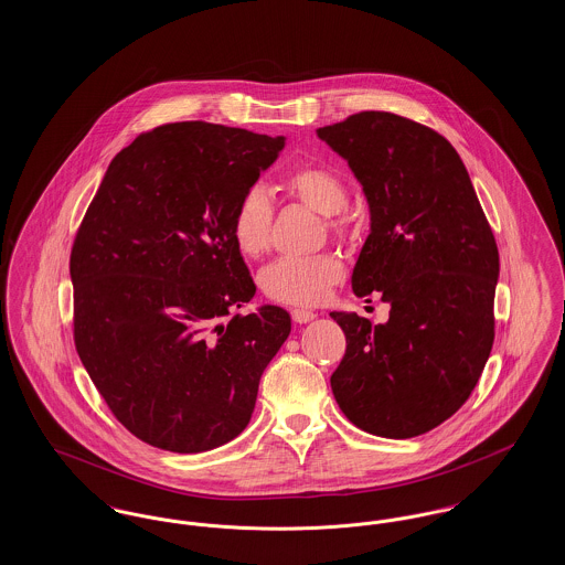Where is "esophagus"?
Masks as SVG:
<instances>
[{"label":"esophagus","mask_w":565,"mask_h":565,"mask_svg":"<svg viewBox=\"0 0 565 565\" xmlns=\"http://www.w3.org/2000/svg\"><path fill=\"white\" fill-rule=\"evenodd\" d=\"M290 316H292V320H295L296 323H307L311 322V320H316V313L309 311V309H292Z\"/></svg>","instance_id":"1"}]
</instances>
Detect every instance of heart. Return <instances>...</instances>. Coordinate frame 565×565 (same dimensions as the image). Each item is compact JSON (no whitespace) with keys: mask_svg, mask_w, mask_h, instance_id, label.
Segmentation results:
<instances>
[{"mask_svg":"<svg viewBox=\"0 0 565 565\" xmlns=\"http://www.w3.org/2000/svg\"><path fill=\"white\" fill-rule=\"evenodd\" d=\"M279 184L288 196L326 215V226L334 237H358L360 224L343 212L350 203V189L339 171L326 164L302 162L288 169ZM273 217L275 207L265 190H247L239 199L231 222V237L245 258H260L269 249ZM343 277V260L337 254L322 252L275 260L263 270L260 286L270 300L295 307H316Z\"/></svg>","mask_w":565,"mask_h":565,"instance_id":"1","label":"heart"}]
</instances>
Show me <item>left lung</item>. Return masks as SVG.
Wrapping results in <instances>:
<instances>
[{"label":"left lung","mask_w":565,"mask_h":565,"mask_svg":"<svg viewBox=\"0 0 565 565\" xmlns=\"http://www.w3.org/2000/svg\"><path fill=\"white\" fill-rule=\"evenodd\" d=\"M318 137L348 161L371 210L351 288L392 307L385 323L330 313L348 341L332 394L360 430L426 434L470 398L491 353L495 237L456 148L430 127L371 109Z\"/></svg>","instance_id":"8db88e82"}]
</instances>
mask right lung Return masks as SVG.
Segmentation results:
<instances>
[{
  "label": "right lung",
  "instance_id": "add662e5",
  "mask_svg": "<svg viewBox=\"0 0 565 565\" xmlns=\"http://www.w3.org/2000/svg\"><path fill=\"white\" fill-rule=\"evenodd\" d=\"M284 137L212 122L137 135L93 196L70 256L74 343L114 417L173 454L215 449L249 424L290 316L256 295L231 237L243 194Z\"/></svg>",
  "mask_w": 565,
  "mask_h": 565
}]
</instances>
